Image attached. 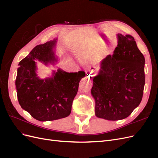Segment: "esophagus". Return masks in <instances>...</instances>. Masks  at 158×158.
<instances>
[{"label":"esophagus","instance_id":"obj_1","mask_svg":"<svg viewBox=\"0 0 158 158\" xmlns=\"http://www.w3.org/2000/svg\"><path fill=\"white\" fill-rule=\"evenodd\" d=\"M94 74L92 73H88V76H87V78H88V80L89 81V82H92V79L94 77Z\"/></svg>","mask_w":158,"mask_h":158}]
</instances>
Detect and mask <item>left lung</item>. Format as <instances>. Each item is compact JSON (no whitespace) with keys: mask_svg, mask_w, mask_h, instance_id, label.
I'll list each match as a JSON object with an SVG mask.
<instances>
[{"mask_svg":"<svg viewBox=\"0 0 158 158\" xmlns=\"http://www.w3.org/2000/svg\"><path fill=\"white\" fill-rule=\"evenodd\" d=\"M117 40L113 54L102 60L91 89L95 115L109 121L130 115L142 101L145 84V59L135 38L118 33Z\"/></svg>","mask_w":158,"mask_h":158,"instance_id":"obj_1","label":"left lung"}]
</instances>
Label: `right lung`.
I'll return each instance as SVG.
<instances>
[{
    "label": "right lung",
    "instance_id": "right-lung-1",
    "mask_svg": "<svg viewBox=\"0 0 158 158\" xmlns=\"http://www.w3.org/2000/svg\"><path fill=\"white\" fill-rule=\"evenodd\" d=\"M57 39L37 45L18 65L16 89L21 107L40 121H53L68 117L78 92L84 71L67 73L60 69L51 77L41 79L36 73L35 60L45 64L57 61L54 48Z\"/></svg>",
    "mask_w": 158,
    "mask_h": 158
}]
</instances>
